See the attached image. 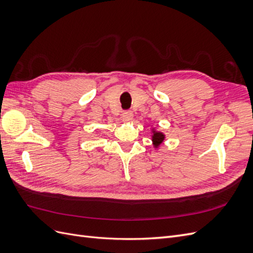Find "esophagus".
I'll return each instance as SVG.
<instances>
[{
	"instance_id": "esophagus-1",
	"label": "esophagus",
	"mask_w": 253,
	"mask_h": 253,
	"mask_svg": "<svg viewBox=\"0 0 253 253\" xmlns=\"http://www.w3.org/2000/svg\"><path fill=\"white\" fill-rule=\"evenodd\" d=\"M121 119L126 122L131 121L133 119V113L131 111H125L121 115Z\"/></svg>"
}]
</instances>
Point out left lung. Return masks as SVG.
I'll return each instance as SVG.
<instances>
[{"instance_id": "obj_1", "label": "left lung", "mask_w": 253, "mask_h": 253, "mask_svg": "<svg viewBox=\"0 0 253 253\" xmlns=\"http://www.w3.org/2000/svg\"><path fill=\"white\" fill-rule=\"evenodd\" d=\"M164 139H165V135L163 133L154 132V134H153V136H152V140H153V143H154L155 147H158L159 144H162Z\"/></svg>"}]
</instances>
